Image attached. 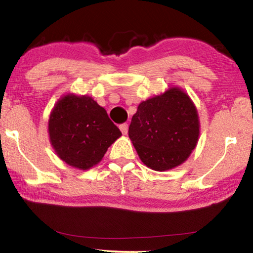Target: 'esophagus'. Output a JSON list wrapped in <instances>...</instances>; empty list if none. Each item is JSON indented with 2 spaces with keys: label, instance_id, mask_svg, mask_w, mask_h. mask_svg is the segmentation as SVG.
<instances>
[{
  "label": "esophagus",
  "instance_id": "esophagus-1",
  "mask_svg": "<svg viewBox=\"0 0 253 253\" xmlns=\"http://www.w3.org/2000/svg\"><path fill=\"white\" fill-rule=\"evenodd\" d=\"M119 129L122 130L124 135H126L128 132V125L127 124H122V125H119Z\"/></svg>",
  "mask_w": 253,
  "mask_h": 253
}]
</instances>
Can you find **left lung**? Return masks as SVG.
<instances>
[{
    "label": "left lung",
    "mask_w": 253,
    "mask_h": 253,
    "mask_svg": "<svg viewBox=\"0 0 253 253\" xmlns=\"http://www.w3.org/2000/svg\"><path fill=\"white\" fill-rule=\"evenodd\" d=\"M198 111L185 92L170 88L140 102L128 135L145 165L166 170L186 160L199 138Z\"/></svg>",
    "instance_id": "obj_1"
}]
</instances>
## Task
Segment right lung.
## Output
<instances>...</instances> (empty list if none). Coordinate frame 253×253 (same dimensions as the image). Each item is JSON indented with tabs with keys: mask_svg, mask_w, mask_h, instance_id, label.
I'll return each instance as SVG.
<instances>
[{
	"mask_svg": "<svg viewBox=\"0 0 253 253\" xmlns=\"http://www.w3.org/2000/svg\"><path fill=\"white\" fill-rule=\"evenodd\" d=\"M49 135L62 161L74 168L88 169L101 161L122 132L92 98L68 95L51 113Z\"/></svg>",
	"mask_w": 253,
	"mask_h": 253,
	"instance_id": "1",
	"label": "right lung"
}]
</instances>
